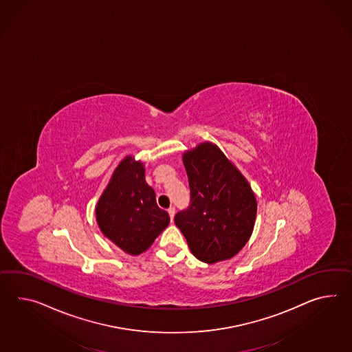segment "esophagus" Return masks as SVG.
I'll return each mask as SVG.
<instances>
[{
  "instance_id": "34e87169",
  "label": "esophagus",
  "mask_w": 352,
  "mask_h": 352,
  "mask_svg": "<svg viewBox=\"0 0 352 352\" xmlns=\"http://www.w3.org/2000/svg\"><path fill=\"white\" fill-rule=\"evenodd\" d=\"M168 214L170 216V220L173 221V219H174V214H175V208L174 207H169L168 208Z\"/></svg>"
}]
</instances>
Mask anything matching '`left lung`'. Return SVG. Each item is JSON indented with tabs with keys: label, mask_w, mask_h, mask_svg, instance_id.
<instances>
[{
	"label": "left lung",
	"mask_w": 352,
	"mask_h": 352,
	"mask_svg": "<svg viewBox=\"0 0 352 352\" xmlns=\"http://www.w3.org/2000/svg\"><path fill=\"white\" fill-rule=\"evenodd\" d=\"M183 163L190 201L174 223L199 261L211 265L234 257L250 238L257 214L248 182L210 142L186 153Z\"/></svg>",
	"instance_id": "left-lung-1"
}]
</instances>
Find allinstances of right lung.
<instances>
[{"instance_id":"obj_1","label":"right lung","mask_w":352,"mask_h":352,"mask_svg":"<svg viewBox=\"0 0 352 352\" xmlns=\"http://www.w3.org/2000/svg\"><path fill=\"white\" fill-rule=\"evenodd\" d=\"M95 212L104 235L132 256L145 252L170 223L146 183L144 165L131 156L116 169Z\"/></svg>"}]
</instances>
